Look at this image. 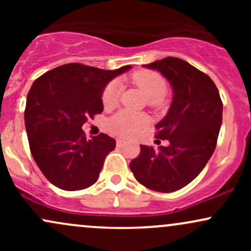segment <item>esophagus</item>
<instances>
[{"mask_svg": "<svg viewBox=\"0 0 251 251\" xmlns=\"http://www.w3.org/2000/svg\"><path fill=\"white\" fill-rule=\"evenodd\" d=\"M124 144H125V142H124V140H122V139H118L117 140V146H118V148H122V146H124Z\"/></svg>", "mask_w": 251, "mask_h": 251, "instance_id": "esophagus-1", "label": "esophagus"}]
</instances>
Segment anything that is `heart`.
<instances>
[{
    "instance_id": "heart-1",
    "label": "heart",
    "mask_w": 251,
    "mask_h": 251,
    "mask_svg": "<svg viewBox=\"0 0 251 251\" xmlns=\"http://www.w3.org/2000/svg\"><path fill=\"white\" fill-rule=\"evenodd\" d=\"M132 81L146 96L152 106H160L164 102V92L166 89L165 79L153 71H138L132 75ZM120 85L118 81H111L103 89L102 105L105 108H112L118 103L120 96ZM148 124V118L144 114L120 111L109 119L108 128L120 137H132L137 134Z\"/></svg>"
}]
</instances>
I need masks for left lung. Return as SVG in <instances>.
Instances as JSON below:
<instances>
[{"label":"left lung","instance_id":"obj_1","mask_svg":"<svg viewBox=\"0 0 251 251\" xmlns=\"http://www.w3.org/2000/svg\"><path fill=\"white\" fill-rule=\"evenodd\" d=\"M158 71L172 88L166 116L155 125L159 139L168 146L140 145V153L129 164L135 179L158 192H174L201 174L214 153L222 125L223 103L209 75L178 57L144 65Z\"/></svg>","mask_w":251,"mask_h":251}]
</instances>
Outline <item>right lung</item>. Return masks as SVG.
Wrapping results in <instances>:
<instances>
[{"label": "right lung", "mask_w": 251, "mask_h": 251, "mask_svg": "<svg viewBox=\"0 0 251 251\" xmlns=\"http://www.w3.org/2000/svg\"><path fill=\"white\" fill-rule=\"evenodd\" d=\"M114 71L67 63L34 81L27 96L25 124L31 155L51 184L66 191L93 185L116 140L100 133L87 139L82 125L103 111L102 92Z\"/></svg>", "instance_id": "add662e5"}]
</instances>
